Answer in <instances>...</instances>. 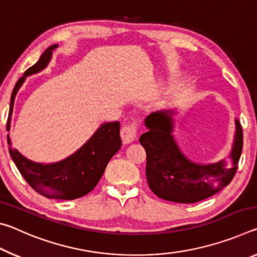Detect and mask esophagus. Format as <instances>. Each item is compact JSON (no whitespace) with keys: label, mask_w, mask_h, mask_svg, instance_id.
I'll list each match as a JSON object with an SVG mask.
<instances>
[{"label":"esophagus","mask_w":257,"mask_h":257,"mask_svg":"<svg viewBox=\"0 0 257 257\" xmlns=\"http://www.w3.org/2000/svg\"><path fill=\"white\" fill-rule=\"evenodd\" d=\"M137 138V127L136 123L124 124L121 129V139H122L123 144H130Z\"/></svg>","instance_id":"1"}]
</instances>
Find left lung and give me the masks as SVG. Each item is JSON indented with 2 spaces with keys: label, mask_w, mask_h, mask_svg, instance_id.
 <instances>
[{
  "label": "left lung",
  "mask_w": 257,
  "mask_h": 257,
  "mask_svg": "<svg viewBox=\"0 0 257 257\" xmlns=\"http://www.w3.org/2000/svg\"><path fill=\"white\" fill-rule=\"evenodd\" d=\"M175 110L151 113L149 129L139 138L146 151V178L151 190L165 201L196 203L211 197L230 184L242 151V129L238 119L229 160L211 164L195 163L182 153L173 136Z\"/></svg>",
  "instance_id": "obj_1"
}]
</instances>
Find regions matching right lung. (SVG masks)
Here are the masks:
<instances>
[{
    "label": "right lung",
    "mask_w": 257,
    "mask_h": 257,
    "mask_svg": "<svg viewBox=\"0 0 257 257\" xmlns=\"http://www.w3.org/2000/svg\"><path fill=\"white\" fill-rule=\"evenodd\" d=\"M54 44L44 51L40 60L25 71L24 76L17 81L11 94L10 110L7 122V130L11 128L16 95L28 76L37 73L47 67L53 51L58 47ZM9 153L25 180L47 198L76 199L85 196L98 184L108 161L121 149L120 123L105 122L99 125L94 135L79 150L68 158L54 163H40L25 158L11 144L8 135Z\"/></svg>",
    "instance_id": "obj_1"
}]
</instances>
